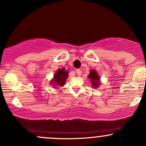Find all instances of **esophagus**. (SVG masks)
<instances>
[{
  "label": "esophagus",
  "mask_w": 146,
  "mask_h": 146,
  "mask_svg": "<svg viewBox=\"0 0 146 146\" xmlns=\"http://www.w3.org/2000/svg\"><path fill=\"white\" fill-rule=\"evenodd\" d=\"M76 73H77V75H81V74H82V71L80 69H77L76 70Z\"/></svg>",
  "instance_id": "34e87169"
}]
</instances>
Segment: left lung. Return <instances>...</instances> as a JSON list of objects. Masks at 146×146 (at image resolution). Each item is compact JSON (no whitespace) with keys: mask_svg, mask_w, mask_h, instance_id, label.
Returning <instances> with one entry per match:
<instances>
[{"mask_svg":"<svg viewBox=\"0 0 146 146\" xmlns=\"http://www.w3.org/2000/svg\"><path fill=\"white\" fill-rule=\"evenodd\" d=\"M88 78L90 80V82L92 83V86L94 87V88L99 87L100 85V78L95 70H90V74L88 75Z\"/></svg>","mask_w":146,"mask_h":146,"instance_id":"1","label":"left lung"}]
</instances>
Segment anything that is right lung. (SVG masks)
I'll return each mask as SVG.
<instances>
[{"label":"right lung","instance_id":"obj_1","mask_svg":"<svg viewBox=\"0 0 146 146\" xmlns=\"http://www.w3.org/2000/svg\"><path fill=\"white\" fill-rule=\"evenodd\" d=\"M68 72L65 70L64 68H59L55 73L53 79L51 80V84L54 88L56 86H63L65 84L66 79L68 77Z\"/></svg>","mask_w":146,"mask_h":146}]
</instances>
